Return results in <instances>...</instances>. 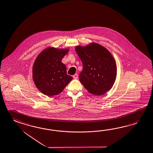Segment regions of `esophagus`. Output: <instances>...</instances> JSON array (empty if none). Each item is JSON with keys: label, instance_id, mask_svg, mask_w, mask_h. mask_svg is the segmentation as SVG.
I'll list each match as a JSON object with an SVG mask.
<instances>
[{"label": "esophagus", "instance_id": "obj_1", "mask_svg": "<svg viewBox=\"0 0 153 153\" xmlns=\"http://www.w3.org/2000/svg\"><path fill=\"white\" fill-rule=\"evenodd\" d=\"M73 78L77 79L78 78V75L77 74H75L73 75Z\"/></svg>", "mask_w": 153, "mask_h": 153}]
</instances>
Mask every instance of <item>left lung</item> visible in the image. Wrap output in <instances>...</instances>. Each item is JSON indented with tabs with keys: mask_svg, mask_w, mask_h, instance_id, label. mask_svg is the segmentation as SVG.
Segmentation results:
<instances>
[{
	"mask_svg": "<svg viewBox=\"0 0 153 153\" xmlns=\"http://www.w3.org/2000/svg\"><path fill=\"white\" fill-rule=\"evenodd\" d=\"M75 51L82 62L79 78L86 90L97 95L109 90L117 76L116 63L109 51L94 43L84 47H76Z\"/></svg>",
	"mask_w": 153,
	"mask_h": 153,
	"instance_id": "1",
	"label": "left lung"
}]
</instances>
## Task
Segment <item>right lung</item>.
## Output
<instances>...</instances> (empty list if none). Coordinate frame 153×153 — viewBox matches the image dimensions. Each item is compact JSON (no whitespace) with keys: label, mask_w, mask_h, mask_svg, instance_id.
I'll return each instance as SVG.
<instances>
[{"label":"right lung","mask_w":153,"mask_h":153,"mask_svg":"<svg viewBox=\"0 0 153 153\" xmlns=\"http://www.w3.org/2000/svg\"><path fill=\"white\" fill-rule=\"evenodd\" d=\"M67 49L47 48L40 53L33 67V79L37 88L44 94L53 96L60 93L73 79L67 75L62 59Z\"/></svg>","instance_id":"right-lung-1"}]
</instances>
